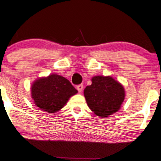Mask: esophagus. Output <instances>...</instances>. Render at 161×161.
<instances>
[{
    "label": "esophagus",
    "instance_id": "34e87169",
    "mask_svg": "<svg viewBox=\"0 0 161 161\" xmlns=\"http://www.w3.org/2000/svg\"><path fill=\"white\" fill-rule=\"evenodd\" d=\"M83 87H84V85H82V84H80V85H77V87H76V89H77L79 92H81L83 90Z\"/></svg>",
    "mask_w": 161,
    "mask_h": 161
}]
</instances>
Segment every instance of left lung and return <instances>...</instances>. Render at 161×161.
<instances>
[{
  "label": "left lung",
  "instance_id": "8db88e82",
  "mask_svg": "<svg viewBox=\"0 0 161 161\" xmlns=\"http://www.w3.org/2000/svg\"><path fill=\"white\" fill-rule=\"evenodd\" d=\"M89 108L97 116L106 117L117 112L125 99L123 85L111 76H97L84 90Z\"/></svg>",
  "mask_w": 161,
  "mask_h": 161
}]
</instances>
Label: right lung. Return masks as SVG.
Returning a JSON list of instances; mask_svg holds the SVG:
<instances>
[{
  "instance_id": "obj_1",
  "label": "right lung",
  "mask_w": 161,
  "mask_h": 161,
  "mask_svg": "<svg viewBox=\"0 0 161 161\" xmlns=\"http://www.w3.org/2000/svg\"><path fill=\"white\" fill-rule=\"evenodd\" d=\"M77 92L67 79L57 74L38 79L31 88V95L36 105L49 113L61 109L70 97Z\"/></svg>"
}]
</instances>
